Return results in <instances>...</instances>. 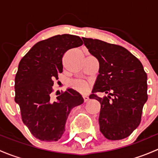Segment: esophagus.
<instances>
[{"mask_svg": "<svg viewBox=\"0 0 158 158\" xmlns=\"http://www.w3.org/2000/svg\"><path fill=\"white\" fill-rule=\"evenodd\" d=\"M83 99H84V102H88L89 100V97L85 95V96H83Z\"/></svg>", "mask_w": 158, "mask_h": 158, "instance_id": "esophagus-1", "label": "esophagus"}]
</instances>
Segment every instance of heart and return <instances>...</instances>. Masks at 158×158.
<instances>
[{
	"label": "heart",
	"instance_id": "heart-1",
	"mask_svg": "<svg viewBox=\"0 0 158 158\" xmlns=\"http://www.w3.org/2000/svg\"><path fill=\"white\" fill-rule=\"evenodd\" d=\"M70 87L82 94L87 93L89 90V84L86 81L81 80V79L74 80L70 82Z\"/></svg>",
	"mask_w": 158,
	"mask_h": 158
}]
</instances>
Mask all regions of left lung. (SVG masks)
<instances>
[{
	"instance_id": "1",
	"label": "left lung",
	"mask_w": 158,
	"mask_h": 158,
	"mask_svg": "<svg viewBox=\"0 0 158 158\" xmlns=\"http://www.w3.org/2000/svg\"><path fill=\"white\" fill-rule=\"evenodd\" d=\"M82 40L99 63L93 92L109 94L103 98L95 94L89 96L101 104L100 131L111 141L124 139L141 122L148 100L147 74L140 60L123 47L92 38Z\"/></svg>"
}]
</instances>
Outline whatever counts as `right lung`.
I'll list each match as a JSON object with an SVG mask.
<instances>
[{"label":"right lung","mask_w":158,"mask_h":158,"mask_svg":"<svg viewBox=\"0 0 158 158\" xmlns=\"http://www.w3.org/2000/svg\"><path fill=\"white\" fill-rule=\"evenodd\" d=\"M78 36L56 35L36 43L21 59L15 76V102L22 121L32 135L44 141H56L65 131L70 111L84 102L73 89L51 100L53 81L63 72V56L82 45Z\"/></svg>","instance_id":"add662e5"}]
</instances>
